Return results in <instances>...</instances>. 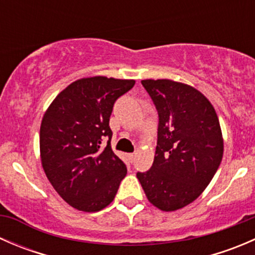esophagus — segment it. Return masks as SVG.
Here are the masks:
<instances>
[{
  "instance_id": "34e87169",
  "label": "esophagus",
  "mask_w": 255,
  "mask_h": 255,
  "mask_svg": "<svg viewBox=\"0 0 255 255\" xmlns=\"http://www.w3.org/2000/svg\"><path fill=\"white\" fill-rule=\"evenodd\" d=\"M135 156H137V153H132V154H128V159H129L130 161H133L135 159Z\"/></svg>"
}]
</instances>
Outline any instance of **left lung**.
<instances>
[{
    "label": "left lung",
    "instance_id": "8db88e82",
    "mask_svg": "<svg viewBox=\"0 0 255 255\" xmlns=\"http://www.w3.org/2000/svg\"><path fill=\"white\" fill-rule=\"evenodd\" d=\"M158 110V145L151 168L137 173L151 205L165 212L197 199L223 156V137L212 104L194 86L170 79L142 80Z\"/></svg>",
    "mask_w": 255,
    "mask_h": 255
}]
</instances>
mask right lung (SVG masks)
Returning <instances> with one entry per match:
<instances>
[{"instance_id": "1", "label": "right lung", "mask_w": 255, "mask_h": 255, "mask_svg": "<svg viewBox=\"0 0 255 255\" xmlns=\"http://www.w3.org/2000/svg\"><path fill=\"white\" fill-rule=\"evenodd\" d=\"M134 80L91 76L71 82L43 116L39 148L51 186L71 207L97 212L115 199L127 174L111 148L113 104ZM109 137L105 148L102 140Z\"/></svg>"}]
</instances>
